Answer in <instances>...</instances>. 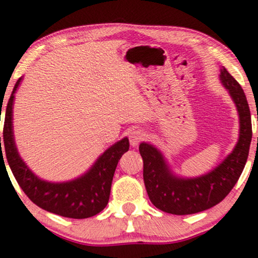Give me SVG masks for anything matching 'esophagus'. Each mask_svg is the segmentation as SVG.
Instances as JSON below:
<instances>
[{
	"label": "esophagus",
	"mask_w": 258,
	"mask_h": 258,
	"mask_svg": "<svg viewBox=\"0 0 258 258\" xmlns=\"http://www.w3.org/2000/svg\"><path fill=\"white\" fill-rule=\"evenodd\" d=\"M145 139H146V133L144 132V130L134 129L133 132H130L129 141H130V145H132L133 147H138L140 142L144 141Z\"/></svg>",
	"instance_id": "esophagus-1"
}]
</instances>
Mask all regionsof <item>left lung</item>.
I'll return each mask as SVG.
<instances>
[{
  "label": "left lung",
  "instance_id": "8db88e82",
  "mask_svg": "<svg viewBox=\"0 0 258 258\" xmlns=\"http://www.w3.org/2000/svg\"><path fill=\"white\" fill-rule=\"evenodd\" d=\"M220 81L237 107L239 138L233 151L217 167L199 177H180L171 170L157 147L147 142L140 144L146 190L151 202L160 211L186 215L212 208L230 194L243 172L252 139L249 104L240 85L224 67L220 69Z\"/></svg>",
  "mask_w": 258,
  "mask_h": 258
}]
</instances>
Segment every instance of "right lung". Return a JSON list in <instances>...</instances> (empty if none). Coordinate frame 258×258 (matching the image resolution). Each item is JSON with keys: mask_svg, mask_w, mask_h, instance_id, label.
Returning <instances> with one entry per match:
<instances>
[{"mask_svg": "<svg viewBox=\"0 0 258 258\" xmlns=\"http://www.w3.org/2000/svg\"><path fill=\"white\" fill-rule=\"evenodd\" d=\"M22 78L15 84L5 114L3 142L0 161L7 158L15 179L28 199L41 209L72 219H86L97 215L109 202L111 183L122 155L128 152L129 140L124 138L109 147L82 176L68 182H47L36 176L19 154L13 132V105ZM6 167V165H5Z\"/></svg>", "mask_w": 258, "mask_h": 258, "instance_id": "1", "label": "right lung"}]
</instances>
